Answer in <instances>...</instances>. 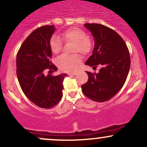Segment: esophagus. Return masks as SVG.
Wrapping results in <instances>:
<instances>
[{
  "label": "esophagus",
  "mask_w": 147,
  "mask_h": 147,
  "mask_svg": "<svg viewBox=\"0 0 147 147\" xmlns=\"http://www.w3.org/2000/svg\"><path fill=\"white\" fill-rule=\"evenodd\" d=\"M69 75H77V72H69Z\"/></svg>",
  "instance_id": "obj_1"
}]
</instances>
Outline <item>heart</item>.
Here are the masks:
<instances>
[{"instance_id": "1", "label": "heart", "mask_w": 147, "mask_h": 147, "mask_svg": "<svg viewBox=\"0 0 147 147\" xmlns=\"http://www.w3.org/2000/svg\"><path fill=\"white\" fill-rule=\"evenodd\" d=\"M61 40L65 43H73L72 52H79L83 55H87L91 52L93 44L91 39L88 37L84 30L77 27L70 28L61 33ZM59 37L54 35L51 37L49 41L51 50L55 54H57L61 51L63 47V42ZM81 63V57L77 54L61 55L57 58L56 63L60 70L65 72H71L77 69V66Z\"/></svg>"}]
</instances>
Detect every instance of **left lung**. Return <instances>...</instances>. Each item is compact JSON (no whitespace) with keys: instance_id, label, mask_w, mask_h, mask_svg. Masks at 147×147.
Segmentation results:
<instances>
[{"instance_id":"1","label":"left lung","mask_w":147,"mask_h":147,"mask_svg":"<svg viewBox=\"0 0 147 147\" xmlns=\"http://www.w3.org/2000/svg\"><path fill=\"white\" fill-rule=\"evenodd\" d=\"M94 38V49L86 65L101 68L98 73L86 72L88 80L81 86L83 93L96 102L107 101L119 92L126 81L130 68L129 49L114 30L96 23H86Z\"/></svg>"}]
</instances>
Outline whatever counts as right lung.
<instances>
[{
	"mask_svg": "<svg viewBox=\"0 0 147 147\" xmlns=\"http://www.w3.org/2000/svg\"><path fill=\"white\" fill-rule=\"evenodd\" d=\"M55 30L54 25L34 30L23 42L16 56V74L21 89L35 105L46 109L54 107L61 100L66 76L45 75L46 70L51 72L57 70L51 60L52 51L49 45Z\"/></svg>",
	"mask_w": 147,
	"mask_h": 147,
	"instance_id": "1",
	"label": "right lung"
}]
</instances>
